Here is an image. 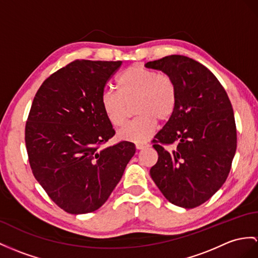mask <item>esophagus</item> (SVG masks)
I'll use <instances>...</instances> for the list:
<instances>
[{"mask_svg":"<svg viewBox=\"0 0 258 258\" xmlns=\"http://www.w3.org/2000/svg\"><path fill=\"white\" fill-rule=\"evenodd\" d=\"M147 147H149V143H147V142H138V143H136L137 150H142V149L147 148Z\"/></svg>","mask_w":258,"mask_h":258,"instance_id":"obj_1","label":"esophagus"}]
</instances>
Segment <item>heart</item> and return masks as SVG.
<instances>
[{
  "label": "heart",
  "instance_id": "obj_1",
  "mask_svg": "<svg viewBox=\"0 0 258 258\" xmlns=\"http://www.w3.org/2000/svg\"><path fill=\"white\" fill-rule=\"evenodd\" d=\"M118 92L106 90L100 104L109 123L121 127L129 114V105L138 115L119 131L121 140L146 142L152 136L159 120H167L177 103L174 80L165 73H158L139 64L131 66L117 79Z\"/></svg>",
  "mask_w": 258,
  "mask_h": 258
}]
</instances>
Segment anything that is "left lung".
<instances>
[{
	"mask_svg": "<svg viewBox=\"0 0 258 258\" xmlns=\"http://www.w3.org/2000/svg\"><path fill=\"white\" fill-rule=\"evenodd\" d=\"M176 85L177 103L152 141L159 159L150 175L164 197L191 209L209 200L224 184L236 151V127L228 94L205 66L172 54L146 63ZM162 144H175L172 151Z\"/></svg>",
	"mask_w": 258,
	"mask_h": 258,
	"instance_id": "8db88e82",
	"label": "left lung"
}]
</instances>
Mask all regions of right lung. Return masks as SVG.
Returning <instances> with one entry per match:
<instances>
[{
	"label": "right lung",
	"instance_id": "add662e5",
	"mask_svg": "<svg viewBox=\"0 0 258 258\" xmlns=\"http://www.w3.org/2000/svg\"><path fill=\"white\" fill-rule=\"evenodd\" d=\"M121 61L75 60L37 91L25 128L37 181L61 209L83 215L100 208L136 153L133 142L102 148L115 130L100 97Z\"/></svg>",
	"mask_w": 258,
	"mask_h": 258
}]
</instances>
